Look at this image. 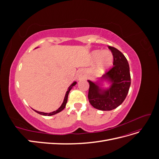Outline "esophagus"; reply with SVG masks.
Segmentation results:
<instances>
[{"label":"esophagus","instance_id":"obj_1","mask_svg":"<svg viewBox=\"0 0 159 159\" xmlns=\"http://www.w3.org/2000/svg\"><path fill=\"white\" fill-rule=\"evenodd\" d=\"M79 75L80 77H84V73H83V72L82 71H80V74H79Z\"/></svg>","mask_w":159,"mask_h":159}]
</instances>
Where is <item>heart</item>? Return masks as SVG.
Masks as SVG:
<instances>
[{
  "label": "heart",
  "mask_w": 159,
  "mask_h": 159,
  "mask_svg": "<svg viewBox=\"0 0 159 159\" xmlns=\"http://www.w3.org/2000/svg\"><path fill=\"white\" fill-rule=\"evenodd\" d=\"M93 57L94 59H98L97 70L99 71H104L113 62V56L109 51L102 52L100 50H95L93 52Z\"/></svg>",
  "instance_id": "b5f03b06"
}]
</instances>
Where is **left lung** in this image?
Instances as JSON below:
<instances>
[{"instance_id": "1", "label": "left lung", "mask_w": 159, "mask_h": 159, "mask_svg": "<svg viewBox=\"0 0 159 159\" xmlns=\"http://www.w3.org/2000/svg\"><path fill=\"white\" fill-rule=\"evenodd\" d=\"M107 46L113 56V66L103 75L102 78L112 81L111 87L102 94L98 86L88 80L89 102L94 108L102 111H111L119 106L125 99L131 85L129 66L126 57L117 48Z\"/></svg>"}]
</instances>
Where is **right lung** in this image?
Wrapping results in <instances>:
<instances>
[{
  "label": "right lung",
  "instance_id": "right-lung-1",
  "mask_svg": "<svg viewBox=\"0 0 159 159\" xmlns=\"http://www.w3.org/2000/svg\"><path fill=\"white\" fill-rule=\"evenodd\" d=\"M75 84H76V82L75 81V82H74L73 84H72L70 86V87L68 88V91H67L66 94V95H65V98H64V102H63V103L61 104V107H60L58 109H57L56 111H53V112H51V113H43V112L38 111H36V110H34V111H36V113H39V114H40V115H45V116H50V115H55V114H56V113H59V112L61 111L65 108L66 105V103H67V102H68V94H69L70 91L71 90V89L72 88V87H73V86H74Z\"/></svg>",
  "mask_w": 159,
  "mask_h": 159
}]
</instances>
